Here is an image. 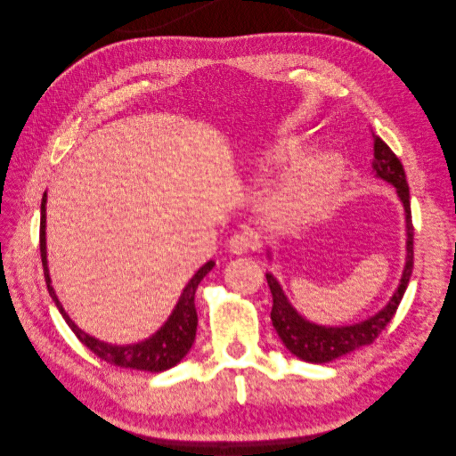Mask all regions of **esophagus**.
Returning <instances> with one entry per match:
<instances>
[{
    "mask_svg": "<svg viewBox=\"0 0 456 456\" xmlns=\"http://www.w3.org/2000/svg\"><path fill=\"white\" fill-rule=\"evenodd\" d=\"M259 247L257 235L252 232H241V233H233L228 240V250L232 254H245L248 250H256Z\"/></svg>",
    "mask_w": 456,
    "mask_h": 456,
    "instance_id": "34e87169",
    "label": "esophagus"
}]
</instances>
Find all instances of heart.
Listing matches in <instances>:
<instances>
[{
	"mask_svg": "<svg viewBox=\"0 0 456 456\" xmlns=\"http://www.w3.org/2000/svg\"><path fill=\"white\" fill-rule=\"evenodd\" d=\"M297 141H281L271 151V158L289 154ZM341 178V161L334 154L308 159L276 194L274 206L295 216H312L324 208Z\"/></svg>",
	"mask_w": 456,
	"mask_h": 456,
	"instance_id": "heart-1",
	"label": "heart"
}]
</instances>
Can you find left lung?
<instances>
[{
    "instance_id": "8db88e82",
    "label": "left lung",
    "mask_w": 456,
    "mask_h": 456,
    "mask_svg": "<svg viewBox=\"0 0 456 456\" xmlns=\"http://www.w3.org/2000/svg\"><path fill=\"white\" fill-rule=\"evenodd\" d=\"M373 170L375 176L392 183L399 194L406 216V264L401 276L399 286L389 298L387 305L375 314L373 317L365 319L349 327H321V324L310 322L302 317L281 291L278 280L267 273V284L273 293V310L271 321L278 332L280 339L284 341L286 349L297 358L312 362V363H327L336 358L349 354L360 346L371 345L379 334L387 327V322L394 319L399 302L408 288V281L414 269V226H411V211H410V191L406 183V175L403 163L394 154L380 137L373 134Z\"/></svg>"
}]
</instances>
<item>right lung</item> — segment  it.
I'll use <instances>...</instances> for the list:
<instances>
[{"mask_svg":"<svg viewBox=\"0 0 456 456\" xmlns=\"http://www.w3.org/2000/svg\"><path fill=\"white\" fill-rule=\"evenodd\" d=\"M40 257H42V267H45V278H46L50 297L53 298L61 315L64 317V321H67L72 332L77 336V339L85 346H89V349L103 362L117 367H129V370L159 373L180 363L182 358L191 351L194 336H197V324H199L197 308H194V293H197V288L202 281V278L213 269L215 262L204 264L197 271V274L189 280V284L185 286L175 312L170 314L167 322L154 336L132 345H111V343H103L83 332L81 329H77L76 322L61 306V302L52 288V278H50L48 259H46V192L45 197H42V204H40Z\"/></svg>","mask_w":456,"mask_h":456,"instance_id":"1","label":"right lung"}]
</instances>
